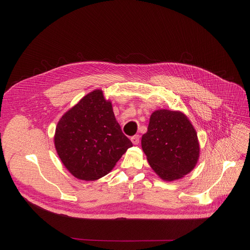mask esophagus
Returning a JSON list of instances; mask_svg holds the SVG:
<instances>
[{
	"label": "esophagus",
	"instance_id": "34e87169",
	"mask_svg": "<svg viewBox=\"0 0 250 250\" xmlns=\"http://www.w3.org/2000/svg\"><path fill=\"white\" fill-rule=\"evenodd\" d=\"M130 141H132V143L134 144V145H138V144L140 143V136L136 135V136L132 137V138H130Z\"/></svg>",
	"mask_w": 250,
	"mask_h": 250
}]
</instances>
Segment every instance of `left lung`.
<instances>
[{"label":"left lung","mask_w":250,"mask_h":250,"mask_svg":"<svg viewBox=\"0 0 250 250\" xmlns=\"http://www.w3.org/2000/svg\"><path fill=\"white\" fill-rule=\"evenodd\" d=\"M142 149L156 174L166 181L189 173L200 157L198 135L188 116L168 109L151 114L147 133L142 137Z\"/></svg>","instance_id":"obj_1"}]
</instances>
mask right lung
I'll use <instances>...</instances> for the list:
<instances>
[{
  "label": "right lung",
  "instance_id": "add662e5",
  "mask_svg": "<svg viewBox=\"0 0 250 250\" xmlns=\"http://www.w3.org/2000/svg\"><path fill=\"white\" fill-rule=\"evenodd\" d=\"M54 140L64 167L76 178L86 181L109 173L133 146L115 120L111 102L99 89L62 116Z\"/></svg>",
  "mask_w": 250,
  "mask_h": 250
}]
</instances>
